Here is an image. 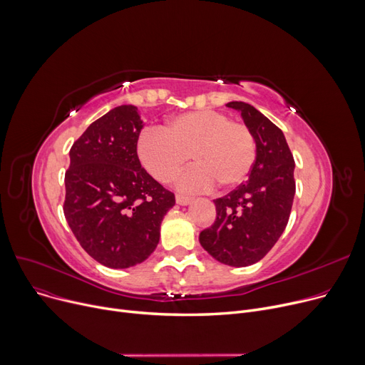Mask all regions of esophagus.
Masks as SVG:
<instances>
[{
    "label": "esophagus",
    "instance_id": "esophagus-1",
    "mask_svg": "<svg viewBox=\"0 0 365 365\" xmlns=\"http://www.w3.org/2000/svg\"><path fill=\"white\" fill-rule=\"evenodd\" d=\"M177 203L181 205V206H185V205H190L192 202V197H188V196H184V195H177Z\"/></svg>",
    "mask_w": 365,
    "mask_h": 365
}]
</instances>
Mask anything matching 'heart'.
I'll return each mask as SVG.
<instances>
[{
    "mask_svg": "<svg viewBox=\"0 0 365 365\" xmlns=\"http://www.w3.org/2000/svg\"><path fill=\"white\" fill-rule=\"evenodd\" d=\"M138 156L155 178L173 181L190 156L196 165L180 177L182 190H207L242 184L255 163L256 143L250 128L217 110L185 112L170 118L163 130H147Z\"/></svg>",
    "mask_w": 365,
    "mask_h": 365,
    "instance_id": "1",
    "label": "heart"
}]
</instances>
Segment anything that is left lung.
Here are the masks:
<instances>
[{
	"mask_svg": "<svg viewBox=\"0 0 365 365\" xmlns=\"http://www.w3.org/2000/svg\"><path fill=\"white\" fill-rule=\"evenodd\" d=\"M242 113L256 143L249 180L213 200L217 220L199 235L203 249L230 267L261 261L283 234L296 191L294 159L283 131L253 106L230 101Z\"/></svg>",
	"mask_w": 365,
	"mask_h": 365,
	"instance_id": "8db88e82",
	"label": "left lung"
}]
</instances>
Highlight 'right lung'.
<instances>
[{
	"label": "right lung",
	"instance_id": "add662e5",
	"mask_svg": "<svg viewBox=\"0 0 365 365\" xmlns=\"http://www.w3.org/2000/svg\"><path fill=\"white\" fill-rule=\"evenodd\" d=\"M138 109L118 106L72 145L63 212L76 240L109 268H130L153 253L174 192L141 168Z\"/></svg>",
	"mask_w": 365,
	"mask_h": 365
}]
</instances>
